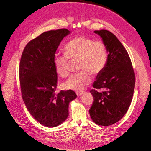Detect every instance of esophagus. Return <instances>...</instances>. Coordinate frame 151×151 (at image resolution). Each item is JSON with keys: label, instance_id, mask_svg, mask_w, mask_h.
Masks as SVG:
<instances>
[{"label": "esophagus", "instance_id": "esophagus-1", "mask_svg": "<svg viewBox=\"0 0 151 151\" xmlns=\"http://www.w3.org/2000/svg\"><path fill=\"white\" fill-rule=\"evenodd\" d=\"M83 91H77L76 92V94L77 96H81L82 94H83Z\"/></svg>", "mask_w": 151, "mask_h": 151}]
</instances>
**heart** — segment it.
Listing matches in <instances>:
<instances>
[{
	"label": "heart",
	"instance_id": "b5f03b06",
	"mask_svg": "<svg viewBox=\"0 0 151 151\" xmlns=\"http://www.w3.org/2000/svg\"><path fill=\"white\" fill-rule=\"evenodd\" d=\"M64 53L56 55L53 58L55 71L61 77L69 73L70 60H77L81 71L72 74L64 83L67 89L80 91L92 81L91 74L98 75L106 65L108 50L102 40H93L86 36H77L68 42L63 48Z\"/></svg>",
	"mask_w": 151,
	"mask_h": 151
}]
</instances>
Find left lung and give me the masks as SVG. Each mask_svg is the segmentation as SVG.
<instances>
[{
    "instance_id": "left-lung-1",
    "label": "left lung",
    "mask_w": 151,
    "mask_h": 151,
    "mask_svg": "<svg viewBox=\"0 0 151 151\" xmlns=\"http://www.w3.org/2000/svg\"><path fill=\"white\" fill-rule=\"evenodd\" d=\"M102 38L108 50V60L98 74L90 93L94 101L89 109L93 121L97 125L109 126L121 120L129 108L135 83V72L127 50L111 32L94 31ZM103 88L98 92L97 89Z\"/></svg>"
}]
</instances>
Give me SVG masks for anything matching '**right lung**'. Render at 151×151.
<instances>
[{
    "instance_id": "1",
    "label": "right lung",
    "mask_w": 151,
    "mask_h": 151,
    "mask_svg": "<svg viewBox=\"0 0 151 151\" xmlns=\"http://www.w3.org/2000/svg\"><path fill=\"white\" fill-rule=\"evenodd\" d=\"M70 33L65 28L43 33L26 45L21 58L22 99L35 119L47 127H57L67 119L68 104L77 97L72 90L55 93L57 73L53 58L61 41Z\"/></svg>"
}]
</instances>
